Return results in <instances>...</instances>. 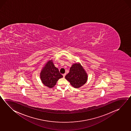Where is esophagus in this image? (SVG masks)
Wrapping results in <instances>:
<instances>
[{
    "instance_id": "obj_1",
    "label": "esophagus",
    "mask_w": 131,
    "mask_h": 131,
    "mask_svg": "<svg viewBox=\"0 0 131 131\" xmlns=\"http://www.w3.org/2000/svg\"><path fill=\"white\" fill-rule=\"evenodd\" d=\"M65 75H66V74H63V78H65Z\"/></svg>"
}]
</instances>
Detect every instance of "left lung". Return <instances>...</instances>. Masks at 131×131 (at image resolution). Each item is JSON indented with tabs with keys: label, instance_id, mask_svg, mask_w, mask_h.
I'll use <instances>...</instances> for the list:
<instances>
[{
	"label": "left lung",
	"instance_id": "left-lung-1",
	"mask_svg": "<svg viewBox=\"0 0 131 131\" xmlns=\"http://www.w3.org/2000/svg\"><path fill=\"white\" fill-rule=\"evenodd\" d=\"M87 73L79 63L73 64L70 72L65 76V79L70 82L71 85L76 88L83 85L87 81Z\"/></svg>",
	"mask_w": 131,
	"mask_h": 131
}]
</instances>
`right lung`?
<instances>
[{
    "label": "right lung",
    "instance_id": "obj_1",
    "mask_svg": "<svg viewBox=\"0 0 131 131\" xmlns=\"http://www.w3.org/2000/svg\"><path fill=\"white\" fill-rule=\"evenodd\" d=\"M40 76L43 84L50 88L54 87L59 79L63 77L58 68L54 66L52 60L48 61L43 67Z\"/></svg>",
    "mask_w": 131,
    "mask_h": 131
}]
</instances>
